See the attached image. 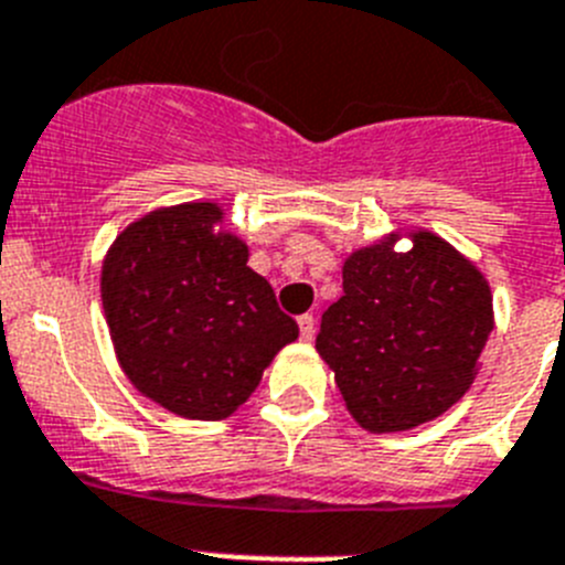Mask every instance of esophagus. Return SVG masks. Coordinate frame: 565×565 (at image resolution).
<instances>
[{
    "label": "esophagus",
    "instance_id": "esophagus-1",
    "mask_svg": "<svg viewBox=\"0 0 565 565\" xmlns=\"http://www.w3.org/2000/svg\"><path fill=\"white\" fill-rule=\"evenodd\" d=\"M298 329H301V340H312L315 338V318H312V315H301V318H298Z\"/></svg>",
    "mask_w": 565,
    "mask_h": 565
}]
</instances>
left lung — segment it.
<instances>
[{
	"mask_svg": "<svg viewBox=\"0 0 565 565\" xmlns=\"http://www.w3.org/2000/svg\"><path fill=\"white\" fill-rule=\"evenodd\" d=\"M399 233L343 262V295L323 312L315 349L334 371L360 428L394 434L436 419L479 374L492 292L470 258L430 231Z\"/></svg>",
	"mask_w": 565,
	"mask_h": 565,
	"instance_id": "8db88e82",
	"label": "left lung"
}]
</instances>
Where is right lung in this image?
Wrapping results in <instances>:
<instances>
[{"instance_id": "right-lung-1", "label": "right lung", "mask_w": 565, "mask_h": 565, "mask_svg": "<svg viewBox=\"0 0 565 565\" xmlns=\"http://www.w3.org/2000/svg\"><path fill=\"white\" fill-rule=\"evenodd\" d=\"M222 220L216 202L157 207L111 242L100 270L120 369L151 403L185 419L231 416L298 338Z\"/></svg>"}]
</instances>
